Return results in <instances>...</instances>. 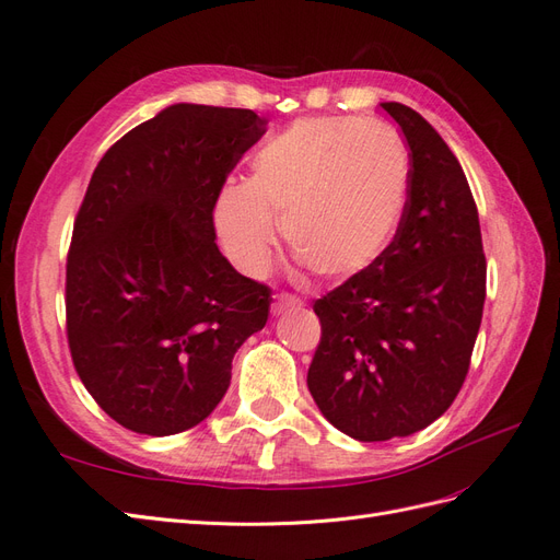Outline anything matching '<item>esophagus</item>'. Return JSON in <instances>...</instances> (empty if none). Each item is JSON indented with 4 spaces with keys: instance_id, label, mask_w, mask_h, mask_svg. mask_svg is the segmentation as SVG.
<instances>
[{
    "instance_id": "34e87169",
    "label": "esophagus",
    "mask_w": 560,
    "mask_h": 560,
    "mask_svg": "<svg viewBox=\"0 0 560 560\" xmlns=\"http://www.w3.org/2000/svg\"><path fill=\"white\" fill-rule=\"evenodd\" d=\"M294 308H301V299L292 296V294H278L276 301H273V315H282L287 311H294Z\"/></svg>"
}]
</instances>
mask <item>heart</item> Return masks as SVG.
Instances as JSON below:
<instances>
[{
    "mask_svg": "<svg viewBox=\"0 0 560 560\" xmlns=\"http://www.w3.org/2000/svg\"><path fill=\"white\" fill-rule=\"evenodd\" d=\"M409 184V149L389 126L303 118L257 149L249 182L229 179L217 191L214 231L226 257L259 278L282 219L287 243L313 273L348 280L393 245Z\"/></svg>",
    "mask_w": 560,
    "mask_h": 560,
    "instance_id": "b5f03b06",
    "label": "heart"
}]
</instances>
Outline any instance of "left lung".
Here are the masks:
<instances>
[{
	"label": "left lung",
	"instance_id": "8db88e82",
	"mask_svg": "<svg viewBox=\"0 0 560 560\" xmlns=\"http://www.w3.org/2000/svg\"><path fill=\"white\" fill-rule=\"evenodd\" d=\"M411 149L399 231L383 259L315 301L322 338L308 389L336 430L387 442L428 428L465 383L486 301V257L467 177L425 118L381 105Z\"/></svg>",
	"mask_w": 560,
	"mask_h": 560
}]
</instances>
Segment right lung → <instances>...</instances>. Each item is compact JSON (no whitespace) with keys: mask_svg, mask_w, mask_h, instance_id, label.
Returning a JSON list of instances; mask_svg holds the SVG:
<instances>
[{"mask_svg":"<svg viewBox=\"0 0 560 560\" xmlns=\"http://www.w3.org/2000/svg\"><path fill=\"white\" fill-rule=\"evenodd\" d=\"M266 118L179 103L97 163L67 254V341L81 383L138 434L198 425L222 401L233 354L264 329L270 290L214 243V198Z\"/></svg>","mask_w":560,"mask_h":560,"instance_id":"obj_1","label":"right lung"}]
</instances>
